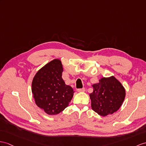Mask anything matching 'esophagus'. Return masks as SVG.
Returning a JSON list of instances; mask_svg holds the SVG:
<instances>
[{"label":"esophagus","mask_w":146,"mask_h":146,"mask_svg":"<svg viewBox=\"0 0 146 146\" xmlns=\"http://www.w3.org/2000/svg\"><path fill=\"white\" fill-rule=\"evenodd\" d=\"M85 88H78L77 90V91L78 92H85Z\"/></svg>","instance_id":"1"}]
</instances>
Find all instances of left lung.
Masks as SVG:
<instances>
[{"instance_id":"1","label":"left lung","mask_w":146,"mask_h":146,"mask_svg":"<svg viewBox=\"0 0 146 146\" xmlns=\"http://www.w3.org/2000/svg\"><path fill=\"white\" fill-rule=\"evenodd\" d=\"M94 92L90 94L92 108L99 115L113 114L121 106L125 98V90L113 76L102 78L99 83L94 84Z\"/></svg>"}]
</instances>
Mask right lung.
<instances>
[{
	"instance_id": "obj_1",
	"label": "right lung",
	"mask_w": 146,
	"mask_h": 146,
	"mask_svg": "<svg viewBox=\"0 0 146 146\" xmlns=\"http://www.w3.org/2000/svg\"><path fill=\"white\" fill-rule=\"evenodd\" d=\"M63 68L59 59H54L38 71L32 81L35 103L48 115L61 113L72 100L74 92L62 78Z\"/></svg>"
}]
</instances>
